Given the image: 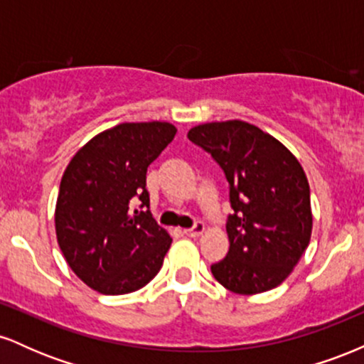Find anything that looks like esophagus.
<instances>
[{"mask_svg":"<svg viewBox=\"0 0 364 364\" xmlns=\"http://www.w3.org/2000/svg\"><path fill=\"white\" fill-rule=\"evenodd\" d=\"M203 231H205V224L196 223L191 229H185V235L190 237H198L200 235H203Z\"/></svg>","mask_w":364,"mask_h":364,"instance_id":"esophagus-1","label":"esophagus"}]
</instances>
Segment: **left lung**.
Instances as JSON below:
<instances>
[{"label":"left lung","mask_w":364,"mask_h":364,"mask_svg":"<svg viewBox=\"0 0 364 364\" xmlns=\"http://www.w3.org/2000/svg\"><path fill=\"white\" fill-rule=\"evenodd\" d=\"M188 139L224 171L235 214L225 231L229 252L210 267L215 281L236 294H260L289 277L310 245V185L287 147L240 119L193 127Z\"/></svg>","instance_id":"left-lung-1"}]
</instances>
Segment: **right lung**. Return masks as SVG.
Segmentation results:
<instances>
[{"label":"right lung","mask_w":364,"mask_h":364,"mask_svg":"<svg viewBox=\"0 0 364 364\" xmlns=\"http://www.w3.org/2000/svg\"><path fill=\"white\" fill-rule=\"evenodd\" d=\"M166 121L121 123L75 154L61 178L54 225L63 257L77 277L101 294H128L156 277L171 243L149 207L147 168L173 141Z\"/></svg>","instance_id":"right-lung-1"}]
</instances>
